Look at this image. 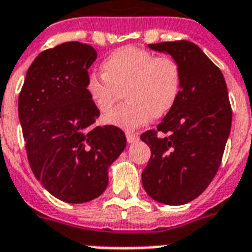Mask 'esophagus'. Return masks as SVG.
Masks as SVG:
<instances>
[{
  "instance_id": "obj_1",
  "label": "esophagus",
  "mask_w": 252,
  "mask_h": 252,
  "mask_svg": "<svg viewBox=\"0 0 252 252\" xmlns=\"http://www.w3.org/2000/svg\"><path fill=\"white\" fill-rule=\"evenodd\" d=\"M126 139H127V143H135L139 140V136L132 132H126Z\"/></svg>"
}]
</instances>
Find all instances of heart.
I'll use <instances>...</instances> for the list:
<instances>
[{"label":"heart","mask_w":252,"mask_h":252,"mask_svg":"<svg viewBox=\"0 0 252 252\" xmlns=\"http://www.w3.org/2000/svg\"><path fill=\"white\" fill-rule=\"evenodd\" d=\"M102 75H91L85 91L99 113L108 114L122 98L128 101L106 117V122L131 131L151 118L167 116L181 91L179 64L167 56L136 47L117 50L101 64Z\"/></svg>","instance_id":"1"}]
</instances>
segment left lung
Listing matches in <instances>:
<instances>
[{"label": "left lung", "instance_id": "obj_1", "mask_svg": "<svg viewBox=\"0 0 252 252\" xmlns=\"http://www.w3.org/2000/svg\"><path fill=\"white\" fill-rule=\"evenodd\" d=\"M172 56L181 72L175 108L142 134L151 158L142 184L151 198L165 205H184L204 192L221 164L231 128V106L220 68L189 40L148 44ZM165 134L159 138L156 132Z\"/></svg>", "mask_w": 252, "mask_h": 252}]
</instances>
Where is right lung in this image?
<instances>
[{"instance_id":"1","label":"right lung","mask_w":252,"mask_h":252,"mask_svg":"<svg viewBox=\"0 0 252 252\" xmlns=\"http://www.w3.org/2000/svg\"><path fill=\"white\" fill-rule=\"evenodd\" d=\"M95 59L94 48L80 42L43 51L29 68L18 98L31 169L52 196L68 204L102 194L109 167L126 147L121 128L93 126L99 112L85 83Z\"/></svg>"}]
</instances>
